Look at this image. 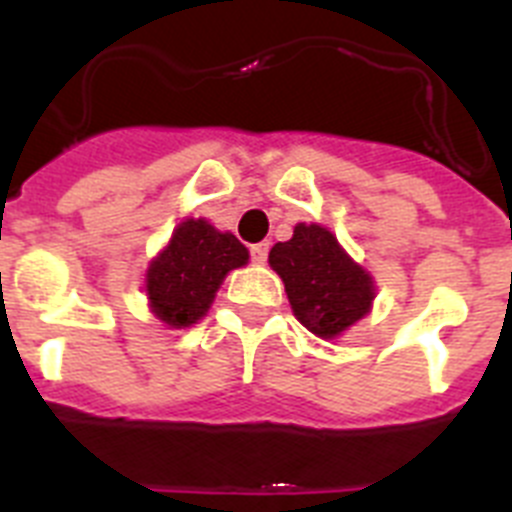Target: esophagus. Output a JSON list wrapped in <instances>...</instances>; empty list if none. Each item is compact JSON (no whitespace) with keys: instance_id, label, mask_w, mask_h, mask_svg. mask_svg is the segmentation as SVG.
Masks as SVG:
<instances>
[{"instance_id":"esophagus-1","label":"esophagus","mask_w":512,"mask_h":512,"mask_svg":"<svg viewBox=\"0 0 512 512\" xmlns=\"http://www.w3.org/2000/svg\"><path fill=\"white\" fill-rule=\"evenodd\" d=\"M248 251H251L253 264H264L266 256H269V243H253V246L248 248Z\"/></svg>"}]
</instances>
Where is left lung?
I'll use <instances>...</instances> for the list:
<instances>
[{"label": "left lung", "instance_id": "left-lung-1", "mask_svg": "<svg viewBox=\"0 0 512 512\" xmlns=\"http://www.w3.org/2000/svg\"><path fill=\"white\" fill-rule=\"evenodd\" d=\"M295 318L320 338H336L372 310L374 279L318 223H297L292 238L269 251Z\"/></svg>", "mask_w": 512, "mask_h": 512}]
</instances>
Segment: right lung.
Instances as JSON below:
<instances>
[{
	"label": "right lung",
	"instance_id": "obj_1",
	"mask_svg": "<svg viewBox=\"0 0 512 512\" xmlns=\"http://www.w3.org/2000/svg\"><path fill=\"white\" fill-rule=\"evenodd\" d=\"M248 264V248L205 217L176 225L169 246L146 271L151 312L171 328H189L210 310L225 274Z\"/></svg>",
	"mask_w": 512,
	"mask_h": 512
}]
</instances>
